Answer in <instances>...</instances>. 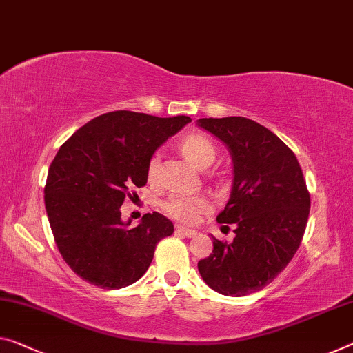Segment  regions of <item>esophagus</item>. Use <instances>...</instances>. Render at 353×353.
Segmentation results:
<instances>
[{
  "instance_id": "obj_1",
  "label": "esophagus",
  "mask_w": 353,
  "mask_h": 353,
  "mask_svg": "<svg viewBox=\"0 0 353 353\" xmlns=\"http://www.w3.org/2000/svg\"><path fill=\"white\" fill-rule=\"evenodd\" d=\"M175 232L178 233V235H183V236H186V238H192V236L197 235V232H195V230L186 229V227H181V225H176L175 227Z\"/></svg>"
}]
</instances>
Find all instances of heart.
Masks as SVG:
<instances>
[{
    "instance_id": "obj_1",
    "label": "heart",
    "mask_w": 353,
    "mask_h": 353,
    "mask_svg": "<svg viewBox=\"0 0 353 353\" xmlns=\"http://www.w3.org/2000/svg\"><path fill=\"white\" fill-rule=\"evenodd\" d=\"M180 150L186 158L192 162L199 169H205L213 164L216 156H218V148L213 143V140L208 139L207 135L202 134H189L180 142ZM161 172V156L154 153L150 158L148 175L150 181H156ZM162 210L170 218L184 222V224H194L197 222L202 214H207L211 210V205L207 197L203 195H188V194H175L172 195L162 203Z\"/></svg>"
}]
</instances>
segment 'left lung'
<instances>
[{
  "instance_id": "1",
  "label": "left lung",
  "mask_w": 353,
  "mask_h": 353,
  "mask_svg": "<svg viewBox=\"0 0 353 353\" xmlns=\"http://www.w3.org/2000/svg\"><path fill=\"white\" fill-rule=\"evenodd\" d=\"M199 126L229 146L235 167L230 199L218 216L219 224L235 227V238L213 236V252L199 271L219 294L245 296L268 285L295 256L311 194L294 151L262 124L229 117L202 118Z\"/></svg>"
}]
</instances>
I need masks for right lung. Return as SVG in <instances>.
I'll return each instance as SVG.
<instances>
[{"label":"right lung","instance_id":"right-lung-1","mask_svg":"<svg viewBox=\"0 0 353 353\" xmlns=\"http://www.w3.org/2000/svg\"><path fill=\"white\" fill-rule=\"evenodd\" d=\"M191 121L117 110L93 118L61 145L44 188L53 238L64 262L86 283L121 289L139 281L156 246L173 233L170 219L146 213L128 229L120 207L148 180L150 158Z\"/></svg>","mask_w":353,"mask_h":353}]
</instances>
